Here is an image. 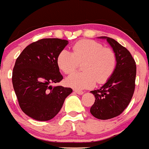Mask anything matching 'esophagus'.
Returning a JSON list of instances; mask_svg holds the SVG:
<instances>
[{"instance_id": "esophagus-1", "label": "esophagus", "mask_w": 149, "mask_h": 149, "mask_svg": "<svg viewBox=\"0 0 149 149\" xmlns=\"http://www.w3.org/2000/svg\"><path fill=\"white\" fill-rule=\"evenodd\" d=\"M74 92H76V94H83V92H82V91H80V90H78V89H75L74 90Z\"/></svg>"}]
</instances>
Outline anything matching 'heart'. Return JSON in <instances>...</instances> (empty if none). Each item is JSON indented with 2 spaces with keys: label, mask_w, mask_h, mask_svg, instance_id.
<instances>
[{
  "label": "heart",
  "mask_w": 149,
  "mask_h": 149,
  "mask_svg": "<svg viewBox=\"0 0 149 149\" xmlns=\"http://www.w3.org/2000/svg\"><path fill=\"white\" fill-rule=\"evenodd\" d=\"M57 65L65 74L74 72L82 63V72L71 75L67 85L82 89L103 84L110 78L116 66V55L112 49L91 39H81L72 47V52L62 50L57 58Z\"/></svg>",
  "instance_id": "b5f03b06"
}]
</instances>
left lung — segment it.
Segmentation results:
<instances>
[{
    "mask_svg": "<svg viewBox=\"0 0 149 149\" xmlns=\"http://www.w3.org/2000/svg\"><path fill=\"white\" fill-rule=\"evenodd\" d=\"M106 39L116 55V66L106 83L99 89L91 91L95 102L90 112L98 119H110L121 114L131 101L135 88L136 62L126 48L114 39Z\"/></svg>",
    "mask_w": 149,
    "mask_h": 149,
    "instance_id": "obj_1",
    "label": "left lung"
}]
</instances>
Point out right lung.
Returning a JSON list of instances; mask_svg holds the SVG:
<instances>
[{"label":"right lung","mask_w":149,"mask_h":149,"mask_svg":"<svg viewBox=\"0 0 149 149\" xmlns=\"http://www.w3.org/2000/svg\"><path fill=\"white\" fill-rule=\"evenodd\" d=\"M68 44L57 38L42 39L28 45L16 60L12 84L21 110L37 121H48L60 112L69 87H52L63 77L57 58Z\"/></svg>","instance_id":"add662e5"}]
</instances>
